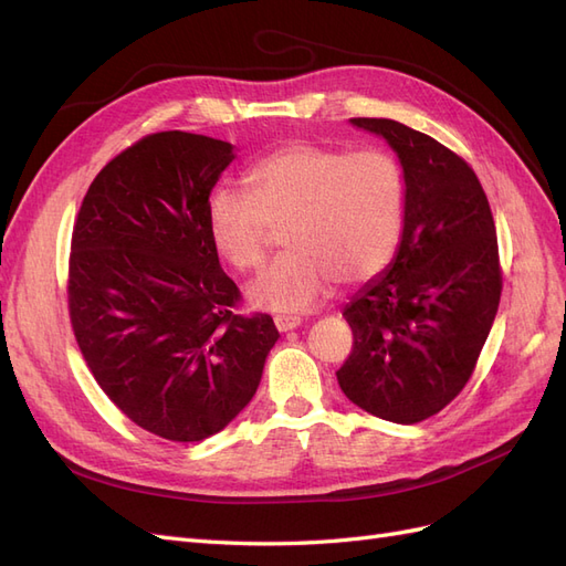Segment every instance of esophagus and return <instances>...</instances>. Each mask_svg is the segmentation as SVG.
Masks as SVG:
<instances>
[{
    "label": "esophagus",
    "instance_id": "obj_1",
    "mask_svg": "<svg viewBox=\"0 0 566 566\" xmlns=\"http://www.w3.org/2000/svg\"><path fill=\"white\" fill-rule=\"evenodd\" d=\"M273 323H276L279 333H290V331L300 328L302 321L297 316H276V318H273Z\"/></svg>",
    "mask_w": 566,
    "mask_h": 566
}]
</instances>
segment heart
I'll return each mask as SVG.
<instances>
[{
    "label": "heart",
    "instance_id": "obj_1",
    "mask_svg": "<svg viewBox=\"0 0 566 566\" xmlns=\"http://www.w3.org/2000/svg\"><path fill=\"white\" fill-rule=\"evenodd\" d=\"M245 191L219 188L208 202V233L238 271L264 262L273 229H285L281 260L248 285L256 310L302 314L335 281H373L391 264L406 221V177L385 150L287 144L248 175Z\"/></svg>",
    "mask_w": 566,
    "mask_h": 566
}]
</instances>
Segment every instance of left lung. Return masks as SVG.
<instances>
[{
    "mask_svg": "<svg viewBox=\"0 0 566 566\" xmlns=\"http://www.w3.org/2000/svg\"><path fill=\"white\" fill-rule=\"evenodd\" d=\"M397 153L406 221L397 254L342 316L354 349L337 370L366 413L413 424L468 385L501 302L495 224L472 167L432 136L397 119L354 117Z\"/></svg>",
    "mask_w": 566,
    "mask_h": 566,
    "instance_id": "obj_1",
    "label": "left lung"
}]
</instances>
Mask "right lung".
Wrapping results in <instances>:
<instances>
[{
	"label": "right lung",
	"mask_w": 566,
	"mask_h": 566,
	"mask_svg": "<svg viewBox=\"0 0 566 566\" xmlns=\"http://www.w3.org/2000/svg\"><path fill=\"white\" fill-rule=\"evenodd\" d=\"M235 158L188 132L144 136L96 179L73 229L67 310L98 387L146 432L202 441L241 413L279 331L241 316L208 233V202Z\"/></svg>",
	"instance_id": "obj_1"
}]
</instances>
